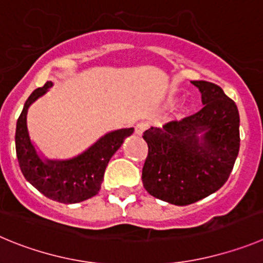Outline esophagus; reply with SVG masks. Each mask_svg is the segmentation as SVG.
Returning a JSON list of instances; mask_svg holds the SVG:
<instances>
[{"mask_svg":"<svg viewBox=\"0 0 263 263\" xmlns=\"http://www.w3.org/2000/svg\"><path fill=\"white\" fill-rule=\"evenodd\" d=\"M146 128H148V124H146V123H139V124H136V127H135V134L141 136V135L145 132Z\"/></svg>","mask_w":263,"mask_h":263,"instance_id":"obj_1","label":"esophagus"}]
</instances>
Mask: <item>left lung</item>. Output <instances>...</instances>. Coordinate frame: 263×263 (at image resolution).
<instances>
[{
    "mask_svg": "<svg viewBox=\"0 0 263 263\" xmlns=\"http://www.w3.org/2000/svg\"><path fill=\"white\" fill-rule=\"evenodd\" d=\"M204 106L195 114L144 132L148 157L143 184L157 199L187 205L219 190L229 178L240 149L236 103L212 82L191 81Z\"/></svg>",
    "mask_w": 263,
    "mask_h": 263,
    "instance_id": "obj_1",
    "label": "left lung"
}]
</instances>
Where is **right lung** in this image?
<instances>
[{
  "instance_id": "1",
  "label": "right lung",
  "mask_w": 263,
  "mask_h": 263,
  "mask_svg": "<svg viewBox=\"0 0 263 263\" xmlns=\"http://www.w3.org/2000/svg\"><path fill=\"white\" fill-rule=\"evenodd\" d=\"M48 81L37 87L26 101L16 120L15 149L23 176L35 189L56 202L72 204L93 198L101 190L108 161L122 146L124 139L134 134V128L108 132L91 146L68 160H49L37 153L27 128L28 107L52 87Z\"/></svg>"
}]
</instances>
